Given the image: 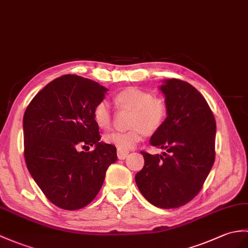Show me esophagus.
<instances>
[{"label": "esophagus", "mask_w": 248, "mask_h": 248, "mask_svg": "<svg viewBox=\"0 0 248 248\" xmlns=\"http://www.w3.org/2000/svg\"><path fill=\"white\" fill-rule=\"evenodd\" d=\"M129 152L128 151H122V150H117V156L119 159H124L126 156H128Z\"/></svg>", "instance_id": "1"}]
</instances>
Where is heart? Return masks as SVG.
Wrapping results in <instances>:
<instances>
[{
	"label": "heart",
	"instance_id": "obj_1",
	"mask_svg": "<svg viewBox=\"0 0 248 248\" xmlns=\"http://www.w3.org/2000/svg\"><path fill=\"white\" fill-rule=\"evenodd\" d=\"M120 108L131 110L126 131H113L103 136V140L116 147L118 150L128 151L140 142L145 133H154L164 125L168 116V107L160 98L154 97L147 91L128 88L119 92L114 98ZM93 118L99 128L108 129L112 123V115L108 102L101 100L93 108Z\"/></svg>",
	"mask_w": 248,
	"mask_h": 248
}]
</instances>
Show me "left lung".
I'll return each mask as SVG.
<instances>
[{"label": "left lung", "instance_id": "8db88e82", "mask_svg": "<svg viewBox=\"0 0 248 248\" xmlns=\"http://www.w3.org/2000/svg\"><path fill=\"white\" fill-rule=\"evenodd\" d=\"M168 116L151 137L163 155L140 153L143 168L135 181L141 194L159 208H177L193 200L202 189L216 158V119L200 92L180 79L160 86Z\"/></svg>", "mask_w": 248, "mask_h": 248}]
</instances>
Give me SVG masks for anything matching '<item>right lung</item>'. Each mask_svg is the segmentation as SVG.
<instances>
[{"mask_svg":"<svg viewBox=\"0 0 248 248\" xmlns=\"http://www.w3.org/2000/svg\"><path fill=\"white\" fill-rule=\"evenodd\" d=\"M108 90L77 75L56 78L39 92L23 117L24 158L28 171L51 203L65 210L93 201L116 147L99 142L93 108ZM95 145L91 153L80 147Z\"/></svg>","mask_w":248,"mask_h":248,"instance_id":"obj_1","label":"right lung"}]
</instances>
